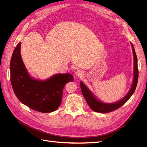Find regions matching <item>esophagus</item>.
<instances>
[{"label": "esophagus", "mask_w": 147, "mask_h": 147, "mask_svg": "<svg viewBox=\"0 0 147 147\" xmlns=\"http://www.w3.org/2000/svg\"><path fill=\"white\" fill-rule=\"evenodd\" d=\"M75 75H76L77 77H81L84 75V72L82 70H77L76 72H75Z\"/></svg>", "instance_id": "1"}]
</instances>
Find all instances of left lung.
I'll list each match as a JSON object with an SVG mask.
<instances>
[{"mask_svg": "<svg viewBox=\"0 0 147 147\" xmlns=\"http://www.w3.org/2000/svg\"><path fill=\"white\" fill-rule=\"evenodd\" d=\"M131 45L132 48V51H133V55H134V80H133V83L132 84V86L129 91L128 92L126 96L123 98L119 102H116L114 104H107L99 101L97 99L95 98V97L93 96L91 92L88 90V88L84 85L83 83L82 82L80 83V87L82 94L84 96V99H86L87 104L90 107V108L96 112H99V113H109L111 112L112 111L118 109L120 107H121L123 104H124L130 98L131 96L134 92L136 88L137 84L138 82V77H139V70H138V65H137V57L136 54L134 46L131 43Z\"/></svg>", "mask_w": 147, "mask_h": 147, "instance_id": "obj_1", "label": "left lung"}]
</instances>
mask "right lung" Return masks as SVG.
Returning a JSON list of instances; mask_svg holds the SVG:
<instances>
[{
  "label": "right lung",
  "mask_w": 147,
  "mask_h": 147,
  "mask_svg": "<svg viewBox=\"0 0 147 147\" xmlns=\"http://www.w3.org/2000/svg\"><path fill=\"white\" fill-rule=\"evenodd\" d=\"M21 42L13 51L10 61L11 83L17 98L30 109L42 113L59 107L65 84L74 80L71 74H56L45 81L31 78L21 59Z\"/></svg>",
  "instance_id": "add662e5"
}]
</instances>
